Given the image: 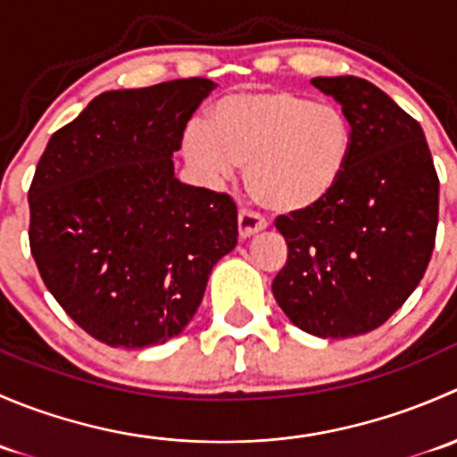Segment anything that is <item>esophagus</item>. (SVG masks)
I'll return each instance as SVG.
<instances>
[{
  "mask_svg": "<svg viewBox=\"0 0 457 457\" xmlns=\"http://www.w3.org/2000/svg\"><path fill=\"white\" fill-rule=\"evenodd\" d=\"M265 228H267V223L261 214H256V212H252V210L238 212V237L241 238L254 237V234H258L261 229H265Z\"/></svg>",
  "mask_w": 457,
  "mask_h": 457,
  "instance_id": "1",
  "label": "esophagus"
}]
</instances>
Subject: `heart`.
I'll use <instances>...</instances> for the list:
<instances>
[{
	"label": "heart",
	"instance_id": "b5f03b06",
	"mask_svg": "<svg viewBox=\"0 0 457 457\" xmlns=\"http://www.w3.org/2000/svg\"><path fill=\"white\" fill-rule=\"evenodd\" d=\"M181 152L207 186L245 165L247 192L276 214H305L329 199L347 174L352 123L340 108L287 90L234 92L205 123H190Z\"/></svg>",
	"mask_w": 457,
	"mask_h": 457
}]
</instances>
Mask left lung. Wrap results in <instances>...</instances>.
Segmentation results:
<instances>
[{
  "label": "left lung",
  "instance_id": "left-lung-1",
  "mask_svg": "<svg viewBox=\"0 0 457 457\" xmlns=\"http://www.w3.org/2000/svg\"><path fill=\"white\" fill-rule=\"evenodd\" d=\"M352 123L338 190L278 216L287 262L271 283L285 316L318 338H352L389 320L425 276L437 229V181L420 123L361 77H316Z\"/></svg>",
  "mask_w": 457,
  "mask_h": 457
}]
</instances>
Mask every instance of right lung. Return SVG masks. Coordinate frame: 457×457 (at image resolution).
<instances>
[{
    "label": "right lung",
    "mask_w": 457,
    "mask_h": 457,
    "mask_svg": "<svg viewBox=\"0 0 457 457\" xmlns=\"http://www.w3.org/2000/svg\"><path fill=\"white\" fill-rule=\"evenodd\" d=\"M214 87L192 77L104 92L50 137L37 163V270L66 314L110 347L181 334L212 267L237 247L234 201L174 177L183 130Z\"/></svg>",
    "instance_id": "1"
}]
</instances>
